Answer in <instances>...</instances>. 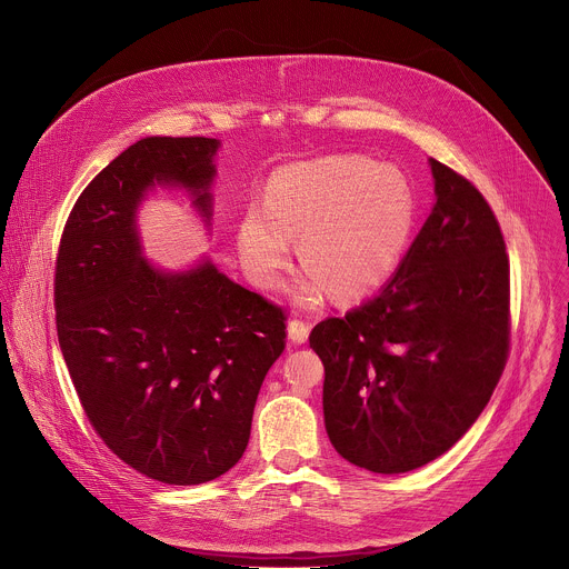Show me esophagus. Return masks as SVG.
Returning a JSON list of instances; mask_svg holds the SVG:
<instances>
[{
	"label": "esophagus",
	"instance_id": "1",
	"mask_svg": "<svg viewBox=\"0 0 569 569\" xmlns=\"http://www.w3.org/2000/svg\"><path fill=\"white\" fill-rule=\"evenodd\" d=\"M309 329H311V325L307 322V320H300V318H293V320H289V325H287V331H289V338L293 340V343H305V340L309 338Z\"/></svg>",
	"mask_w": 569,
	"mask_h": 569
}]
</instances>
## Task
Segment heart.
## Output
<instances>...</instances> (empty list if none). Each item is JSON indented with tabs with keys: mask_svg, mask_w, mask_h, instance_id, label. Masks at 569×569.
Returning <instances> with one entry per match:
<instances>
[{
	"mask_svg": "<svg viewBox=\"0 0 569 569\" xmlns=\"http://www.w3.org/2000/svg\"><path fill=\"white\" fill-rule=\"evenodd\" d=\"M415 221L408 179L392 166L361 157H327L278 170L267 201H251L238 226V249L249 278L271 289L291 251L309 267L298 300L318 302L327 289L361 298L399 264Z\"/></svg>",
	"mask_w": 569,
	"mask_h": 569,
	"instance_id": "1",
	"label": "heart"
}]
</instances>
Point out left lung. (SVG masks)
<instances>
[{
	"label": "left lung",
	"mask_w": 569,
	"mask_h": 569,
	"mask_svg": "<svg viewBox=\"0 0 569 569\" xmlns=\"http://www.w3.org/2000/svg\"><path fill=\"white\" fill-rule=\"evenodd\" d=\"M430 170L437 201L395 278L309 333L329 441L388 476L437 460L473 426L511 343L500 223L467 177L435 159Z\"/></svg>",
	"instance_id": "obj_1"
}]
</instances>
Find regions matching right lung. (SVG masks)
<instances>
[{
	"instance_id": "1",
	"label": "right lung",
	"mask_w": 569,
	"mask_h": 569,
	"mask_svg": "<svg viewBox=\"0 0 569 569\" xmlns=\"http://www.w3.org/2000/svg\"><path fill=\"white\" fill-rule=\"evenodd\" d=\"M219 141L150 137L102 168L73 203L58 247L53 305L80 406L107 448L163 485H203L233 469L251 437L287 311L219 273L152 269L137 203L181 183L210 217Z\"/></svg>"
}]
</instances>
